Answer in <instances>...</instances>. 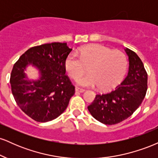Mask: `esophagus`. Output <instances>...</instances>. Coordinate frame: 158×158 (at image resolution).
I'll return each mask as SVG.
<instances>
[{"label": "esophagus", "mask_w": 158, "mask_h": 158, "mask_svg": "<svg viewBox=\"0 0 158 158\" xmlns=\"http://www.w3.org/2000/svg\"><path fill=\"white\" fill-rule=\"evenodd\" d=\"M75 90H76V91L79 92V93H83V92L85 91V89H83V88H79V87H77V86L75 88Z\"/></svg>", "instance_id": "1"}]
</instances>
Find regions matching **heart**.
<instances>
[{
	"instance_id": "obj_1",
	"label": "heart",
	"mask_w": 158,
	"mask_h": 158,
	"mask_svg": "<svg viewBox=\"0 0 158 158\" xmlns=\"http://www.w3.org/2000/svg\"><path fill=\"white\" fill-rule=\"evenodd\" d=\"M79 57L73 52L70 53L64 66L72 79H77L88 68L89 74L77 79L81 86H98L100 90L107 91L115 88L126 74L128 59L119 50H112L101 44H90L79 50Z\"/></svg>"
}]
</instances>
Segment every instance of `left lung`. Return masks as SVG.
I'll return each mask as SVG.
<instances>
[{
    "mask_svg": "<svg viewBox=\"0 0 158 158\" xmlns=\"http://www.w3.org/2000/svg\"><path fill=\"white\" fill-rule=\"evenodd\" d=\"M129 69L126 79L115 90L96 96L88 106L90 114L106 125H114L131 117L146 96L148 75L142 61L135 52L126 48Z\"/></svg>",
    "mask_w": 158,
    "mask_h": 158,
    "instance_id": "left-lung-1",
    "label": "left lung"
}]
</instances>
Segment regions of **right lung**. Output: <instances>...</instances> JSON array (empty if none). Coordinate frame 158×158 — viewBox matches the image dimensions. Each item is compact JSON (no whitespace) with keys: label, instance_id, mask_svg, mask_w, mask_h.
Segmentation results:
<instances>
[{"label":"right lung","instance_id":"obj_1","mask_svg":"<svg viewBox=\"0 0 158 158\" xmlns=\"http://www.w3.org/2000/svg\"><path fill=\"white\" fill-rule=\"evenodd\" d=\"M71 50L67 43L32 47L14 64L10 80L12 95L19 108L34 120L45 123L57 118L75 93V87L65 74L64 61ZM28 64L40 70L39 81L24 79Z\"/></svg>","mask_w":158,"mask_h":158}]
</instances>
